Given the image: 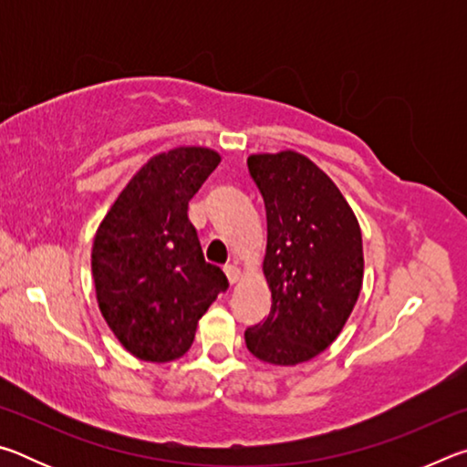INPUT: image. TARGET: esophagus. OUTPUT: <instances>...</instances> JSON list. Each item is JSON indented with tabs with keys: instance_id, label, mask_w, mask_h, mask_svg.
Segmentation results:
<instances>
[{
	"instance_id": "esophagus-1",
	"label": "esophagus",
	"mask_w": 467,
	"mask_h": 467,
	"mask_svg": "<svg viewBox=\"0 0 467 467\" xmlns=\"http://www.w3.org/2000/svg\"><path fill=\"white\" fill-rule=\"evenodd\" d=\"M224 272H226V278H228V282L231 284H236L241 280V267L236 265V264H228L226 267H224Z\"/></svg>"
}]
</instances>
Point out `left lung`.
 Returning <instances> with one entry per match:
<instances>
[{
    "label": "left lung",
    "mask_w": 467,
    "mask_h": 467,
    "mask_svg": "<svg viewBox=\"0 0 467 467\" xmlns=\"http://www.w3.org/2000/svg\"><path fill=\"white\" fill-rule=\"evenodd\" d=\"M247 164L265 202L272 311L244 331V344L259 360L295 367L334 344L357 305L360 224L334 181L296 150L251 154Z\"/></svg>",
    "instance_id": "obj_1"
}]
</instances>
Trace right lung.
Wrapping results in <instances>:
<instances>
[{
    "instance_id": "right-lung-1",
    "label": "right lung",
    "mask_w": 467,
    "mask_h": 467,
    "mask_svg": "<svg viewBox=\"0 0 467 467\" xmlns=\"http://www.w3.org/2000/svg\"><path fill=\"white\" fill-rule=\"evenodd\" d=\"M220 154L203 146L158 152L141 167L97 228L92 278L107 326L133 357L171 362L192 348L197 321L228 280L203 259L187 218Z\"/></svg>"
}]
</instances>
